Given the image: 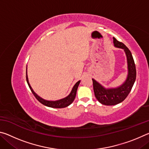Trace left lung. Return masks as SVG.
Masks as SVG:
<instances>
[{"mask_svg": "<svg viewBox=\"0 0 149 149\" xmlns=\"http://www.w3.org/2000/svg\"><path fill=\"white\" fill-rule=\"evenodd\" d=\"M113 42L115 47L124 50L127 57L128 74L124 83L116 88L106 89L97 81L92 79L95 97L101 104L108 106L116 105L123 101L130 93L136 79L135 64L132 52L123 42L118 41L114 37H113Z\"/></svg>", "mask_w": 149, "mask_h": 149, "instance_id": "1", "label": "left lung"}]
</instances>
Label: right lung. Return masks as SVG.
I'll return each instance as SVG.
<instances>
[{"mask_svg": "<svg viewBox=\"0 0 149 149\" xmlns=\"http://www.w3.org/2000/svg\"><path fill=\"white\" fill-rule=\"evenodd\" d=\"M26 80L27 82V84H28L29 87L31 89V92L34 95V96L35 97V98L39 100V101L41 103V104H44L47 107H49L50 108H65L69 106L70 104H71L74 101L75 96H76V92H77V87L79 86L80 81H77L76 84H75V85L74 86V87L72 88V90L71 93H70V95L68 96V97L64 98V99H60L58 100H55V101H50V100H45L43 99H42L39 97V96L37 95L36 93L34 92V91L33 90V89L30 85L29 81H28V77H27V68H26Z\"/></svg>", "mask_w": 149, "mask_h": 149, "instance_id": "1", "label": "right lung"}]
</instances>
